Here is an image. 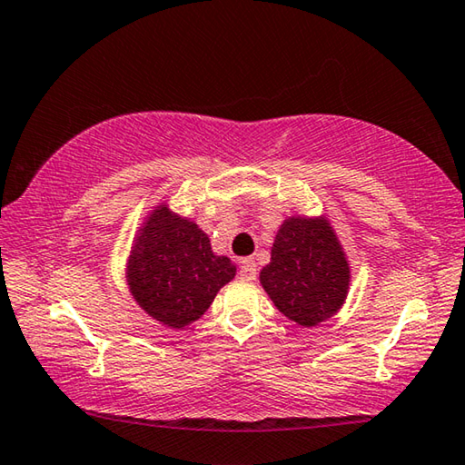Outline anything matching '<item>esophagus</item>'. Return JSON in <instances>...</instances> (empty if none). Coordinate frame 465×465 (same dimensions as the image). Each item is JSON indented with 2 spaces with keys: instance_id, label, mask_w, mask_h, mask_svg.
Masks as SVG:
<instances>
[{
  "instance_id": "obj_1",
  "label": "esophagus",
  "mask_w": 465,
  "mask_h": 465,
  "mask_svg": "<svg viewBox=\"0 0 465 465\" xmlns=\"http://www.w3.org/2000/svg\"><path fill=\"white\" fill-rule=\"evenodd\" d=\"M238 274L242 281H254L256 274H258V268H256V262L252 258H243L240 262V268H238Z\"/></svg>"
}]
</instances>
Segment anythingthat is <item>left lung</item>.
I'll use <instances>...</instances> for the list:
<instances>
[{"mask_svg": "<svg viewBox=\"0 0 465 465\" xmlns=\"http://www.w3.org/2000/svg\"><path fill=\"white\" fill-rule=\"evenodd\" d=\"M260 282L282 315L313 327L343 305L350 266L325 219L291 217L276 233Z\"/></svg>", "mask_w": 465, "mask_h": 465, "instance_id": "8db88e82", "label": "left lung"}]
</instances>
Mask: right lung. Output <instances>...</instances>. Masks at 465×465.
I'll return each mask as SVG.
<instances>
[{"instance_id": "add662e5", "label": "right lung", "mask_w": 465, "mask_h": 465, "mask_svg": "<svg viewBox=\"0 0 465 465\" xmlns=\"http://www.w3.org/2000/svg\"><path fill=\"white\" fill-rule=\"evenodd\" d=\"M233 274L232 260L215 256L207 235L166 207L152 213L128 264L134 297L168 327H184L203 315Z\"/></svg>"}]
</instances>
